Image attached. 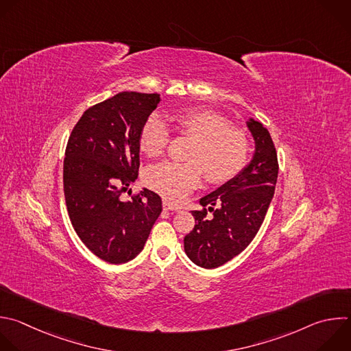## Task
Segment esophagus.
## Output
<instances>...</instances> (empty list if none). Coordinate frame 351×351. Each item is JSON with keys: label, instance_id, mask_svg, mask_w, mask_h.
Masks as SVG:
<instances>
[{"label": "esophagus", "instance_id": "1", "mask_svg": "<svg viewBox=\"0 0 351 351\" xmlns=\"http://www.w3.org/2000/svg\"><path fill=\"white\" fill-rule=\"evenodd\" d=\"M164 209L168 210H180V206L178 204H173L171 201H164Z\"/></svg>", "mask_w": 351, "mask_h": 351}]
</instances>
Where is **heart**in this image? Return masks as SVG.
<instances>
[{"mask_svg": "<svg viewBox=\"0 0 351 351\" xmlns=\"http://www.w3.org/2000/svg\"><path fill=\"white\" fill-rule=\"evenodd\" d=\"M183 136L193 139L186 160L179 164L165 161L145 172V183L164 198L179 202L201 180L202 171L210 183H223L234 178L247 164L248 136L231 127L226 117L206 108H184L171 115ZM169 143V131L157 115L146 120L141 130L139 146L145 156L156 158L164 154Z\"/></svg>", "mask_w": 351, "mask_h": 351, "instance_id": "obj_1", "label": "heart"}]
</instances>
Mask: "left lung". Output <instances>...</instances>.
<instances>
[{"instance_id":"1","label":"left lung","mask_w":351,"mask_h":351,"mask_svg":"<svg viewBox=\"0 0 351 351\" xmlns=\"http://www.w3.org/2000/svg\"><path fill=\"white\" fill-rule=\"evenodd\" d=\"M247 127L255 142L252 160L234 178L199 199L202 210H191L195 226L184 237V252L204 269L227 263L251 244L274 195L278 161L273 139L254 119H248ZM208 210L214 212L210 218L206 216Z\"/></svg>"}]
</instances>
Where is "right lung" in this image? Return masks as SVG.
<instances>
[{"label":"right lung","mask_w":351,"mask_h":351,"mask_svg":"<svg viewBox=\"0 0 351 351\" xmlns=\"http://www.w3.org/2000/svg\"><path fill=\"white\" fill-rule=\"evenodd\" d=\"M160 100L158 93H117L88 108L67 142V212L81 241L107 263L136 258L162 210L160 195L149 189L121 199V190L138 179L141 130Z\"/></svg>","instance_id":"obj_1"}]
</instances>
